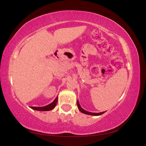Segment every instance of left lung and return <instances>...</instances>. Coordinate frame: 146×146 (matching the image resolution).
<instances>
[{"label":"left lung","instance_id":"8db88e82","mask_svg":"<svg viewBox=\"0 0 146 146\" xmlns=\"http://www.w3.org/2000/svg\"><path fill=\"white\" fill-rule=\"evenodd\" d=\"M77 106H78L79 111H80L81 113H84V114H86V115H93V116H98V115H102L103 113H104L106 112V111H104V112H100V113H91V112L87 111L84 110L82 108H81L80 104H79L78 100H77Z\"/></svg>","mask_w":146,"mask_h":146}]
</instances>
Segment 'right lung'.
Returning <instances> with one entry per match:
<instances>
[{"label":"right lung","mask_w":146,"mask_h":146,"mask_svg":"<svg viewBox=\"0 0 146 146\" xmlns=\"http://www.w3.org/2000/svg\"><path fill=\"white\" fill-rule=\"evenodd\" d=\"M58 101V97H56V98L53 102H51L49 104L43 106V107H33V106H31L30 107L31 109H33L34 110H36V111H50L51 110L55 107L56 105V103H57Z\"/></svg>","instance_id":"right-lung-1"}]
</instances>
